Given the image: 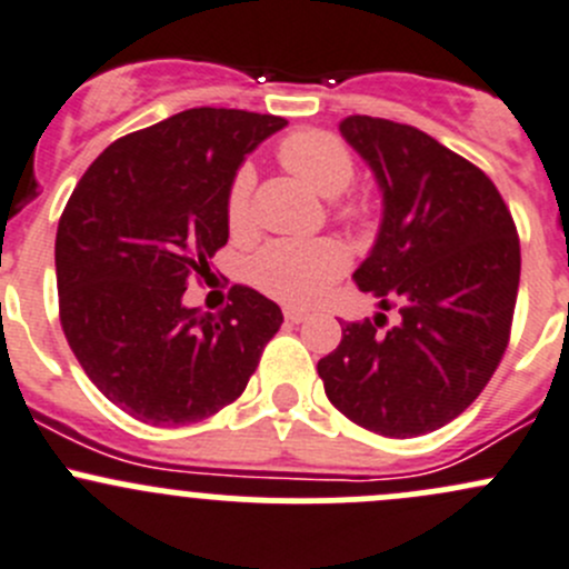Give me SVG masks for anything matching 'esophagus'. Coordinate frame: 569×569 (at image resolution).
<instances>
[{
	"instance_id": "34e87169",
	"label": "esophagus",
	"mask_w": 569,
	"mask_h": 569,
	"mask_svg": "<svg viewBox=\"0 0 569 569\" xmlns=\"http://www.w3.org/2000/svg\"><path fill=\"white\" fill-rule=\"evenodd\" d=\"M286 321H289V325H300V321H306L308 319V313L306 311H297V308H286Z\"/></svg>"
}]
</instances>
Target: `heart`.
<instances>
[{
	"label": "heart",
	"mask_w": 569,
	"mask_h": 569,
	"mask_svg": "<svg viewBox=\"0 0 569 569\" xmlns=\"http://www.w3.org/2000/svg\"><path fill=\"white\" fill-rule=\"evenodd\" d=\"M278 159L289 173L321 194L338 198L355 181V157L347 142L330 131L308 129L286 137L278 148ZM252 168H239L226 200V220L231 233L248 237L252 231ZM336 214L360 226L371 217L369 200L338 198ZM349 267V256L336 239H278L252 256L250 280L261 295L286 306H311Z\"/></svg>",
	"instance_id": "heart-1"
}]
</instances>
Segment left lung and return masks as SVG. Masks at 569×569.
Instances as JSON below:
<instances>
[{
	"label": "left lung",
	"instance_id": "obj_1",
	"mask_svg": "<svg viewBox=\"0 0 569 569\" xmlns=\"http://www.w3.org/2000/svg\"><path fill=\"white\" fill-rule=\"evenodd\" d=\"M338 129L382 192L380 233L352 278L401 321L388 332L377 319L349 321L317 369L349 421L416 438L455 421L501 363L518 228L496 183L416 126L349 114Z\"/></svg>",
	"mask_w": 569,
	"mask_h": 569
}]
</instances>
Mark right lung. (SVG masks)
Wrapping results in <instances>:
<instances>
[{"label":"right lung","instance_id":"1","mask_svg":"<svg viewBox=\"0 0 569 569\" xmlns=\"http://www.w3.org/2000/svg\"><path fill=\"white\" fill-rule=\"evenodd\" d=\"M283 126L244 109H183L114 140L62 211V332L93 386L137 421L183 427L231 405L283 321L248 286H233L220 313L181 302L228 242L239 164Z\"/></svg>","mask_w":569,"mask_h":569}]
</instances>
